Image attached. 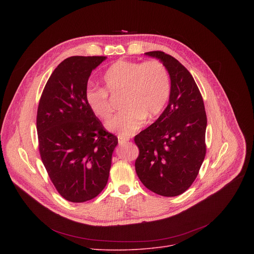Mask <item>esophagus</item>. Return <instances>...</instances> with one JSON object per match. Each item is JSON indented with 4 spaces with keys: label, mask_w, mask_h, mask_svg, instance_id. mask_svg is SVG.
<instances>
[{
    "label": "esophagus",
    "mask_w": 254,
    "mask_h": 254,
    "mask_svg": "<svg viewBox=\"0 0 254 254\" xmlns=\"http://www.w3.org/2000/svg\"><path fill=\"white\" fill-rule=\"evenodd\" d=\"M127 141H128V138H124V137H122V136H119V143H120V144H124V143H126Z\"/></svg>",
    "instance_id": "esophagus-1"
}]
</instances>
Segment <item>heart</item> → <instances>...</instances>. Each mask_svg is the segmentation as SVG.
<instances>
[{
    "label": "heart",
    "mask_w": 254,
    "mask_h": 254,
    "mask_svg": "<svg viewBox=\"0 0 254 254\" xmlns=\"http://www.w3.org/2000/svg\"><path fill=\"white\" fill-rule=\"evenodd\" d=\"M104 89L88 86L84 100L89 111L100 121H107L114 108L107 92L113 95L124 93L122 108L107 128L122 137H128L143 124L164 110L171 93V79L166 66L159 60L142 63L118 60L108 67L102 76Z\"/></svg>",
    "instance_id": "obj_1"
}]
</instances>
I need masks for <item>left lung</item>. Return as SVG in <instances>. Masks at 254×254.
<instances>
[{"label":"left lung","mask_w":254,"mask_h":254,"mask_svg":"<svg viewBox=\"0 0 254 254\" xmlns=\"http://www.w3.org/2000/svg\"><path fill=\"white\" fill-rule=\"evenodd\" d=\"M146 54L159 58L168 69L171 93L160 118L134 136V167L144 187L174 197L190 188L205 159V106L193 76L176 58L163 51Z\"/></svg>","instance_id":"left-lung-1"}]
</instances>
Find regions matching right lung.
Returning <instances> with one entry per match:
<instances>
[{"label": "right lung", "mask_w": 254, "mask_h": 254, "mask_svg": "<svg viewBox=\"0 0 254 254\" xmlns=\"http://www.w3.org/2000/svg\"><path fill=\"white\" fill-rule=\"evenodd\" d=\"M105 56H72L49 77L37 111L38 149L57 192L82 203L106 186L117 135L89 111L84 91L94 68Z\"/></svg>", "instance_id": "1"}]
</instances>
